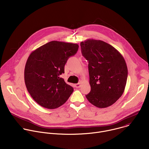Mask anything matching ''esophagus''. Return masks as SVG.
<instances>
[{
  "label": "esophagus",
  "mask_w": 149,
  "mask_h": 149,
  "mask_svg": "<svg viewBox=\"0 0 149 149\" xmlns=\"http://www.w3.org/2000/svg\"><path fill=\"white\" fill-rule=\"evenodd\" d=\"M75 87L76 88H79L81 86V83H78V84H75Z\"/></svg>",
  "instance_id": "1"
}]
</instances>
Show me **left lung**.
I'll list each match as a JSON object with an SVG mask.
<instances>
[{
	"label": "left lung",
	"instance_id": "8db88e82",
	"mask_svg": "<svg viewBox=\"0 0 149 149\" xmlns=\"http://www.w3.org/2000/svg\"><path fill=\"white\" fill-rule=\"evenodd\" d=\"M80 45L88 61L91 91L86 97L97 107H108L124 93L128 75L125 59L115 48L101 40L88 39Z\"/></svg>",
	"mask_w": 149,
	"mask_h": 149
}]
</instances>
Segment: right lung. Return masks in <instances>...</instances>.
Wrapping results in <instances>:
<instances>
[{"label": "right lung", "mask_w": 149, "mask_h": 149, "mask_svg": "<svg viewBox=\"0 0 149 149\" xmlns=\"http://www.w3.org/2000/svg\"><path fill=\"white\" fill-rule=\"evenodd\" d=\"M77 44L51 41L33 51L25 68L24 78L28 91L40 106L55 109L64 104L73 88L61 75L64 73L68 59L78 49Z\"/></svg>", "instance_id": "obj_1"}]
</instances>
